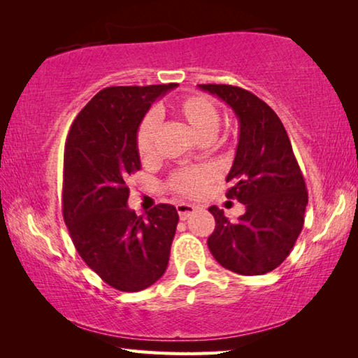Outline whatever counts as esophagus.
Segmentation results:
<instances>
[{
    "label": "esophagus",
    "instance_id": "esophagus-1",
    "mask_svg": "<svg viewBox=\"0 0 358 358\" xmlns=\"http://www.w3.org/2000/svg\"><path fill=\"white\" fill-rule=\"evenodd\" d=\"M177 211H178L180 220L186 221L187 217H189L194 213V211H196V207H194V205H189V203H178Z\"/></svg>",
    "mask_w": 358,
    "mask_h": 358
}]
</instances>
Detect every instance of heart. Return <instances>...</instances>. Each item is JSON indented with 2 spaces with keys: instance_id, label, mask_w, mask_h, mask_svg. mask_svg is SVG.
<instances>
[{
  "instance_id": "heart-1",
  "label": "heart",
  "mask_w": 358,
  "mask_h": 358,
  "mask_svg": "<svg viewBox=\"0 0 358 358\" xmlns=\"http://www.w3.org/2000/svg\"><path fill=\"white\" fill-rule=\"evenodd\" d=\"M173 113L189 126V129L202 142H210L220 129V108L213 101L203 94H189L178 99L172 107ZM162 115L161 110L145 115L137 128L136 148L143 162L153 161L156 157V136L157 120ZM215 173L208 167H185L175 172L169 186L173 192L183 197H201L213 181Z\"/></svg>"
}]
</instances>
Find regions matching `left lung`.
Instances as JSON below:
<instances>
[{
	"label": "left lung",
	"instance_id": "left-lung-1",
	"mask_svg": "<svg viewBox=\"0 0 358 358\" xmlns=\"http://www.w3.org/2000/svg\"><path fill=\"white\" fill-rule=\"evenodd\" d=\"M232 107L240 121V138L226 181L229 199L246 213L230 222L211 205L216 227L208 248L224 268L238 275H264L280 266L305 222L308 191L281 120L268 104L232 85H199Z\"/></svg>",
	"mask_w": 358,
	"mask_h": 358
}]
</instances>
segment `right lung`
I'll use <instances>...</instances> for the list:
<instances>
[{
	"label": "right lung",
	"mask_w": 358,
	"mask_h": 358,
	"mask_svg": "<svg viewBox=\"0 0 358 358\" xmlns=\"http://www.w3.org/2000/svg\"><path fill=\"white\" fill-rule=\"evenodd\" d=\"M177 83L108 87L85 106L64 145L63 217L77 252L102 281L138 292L164 275L178 224L173 205L147 216L128 208V177L141 171L137 128Z\"/></svg>",
	"instance_id": "add662e5"
}]
</instances>
